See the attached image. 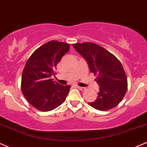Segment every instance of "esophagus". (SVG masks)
<instances>
[{"label":"esophagus","instance_id":"obj_1","mask_svg":"<svg viewBox=\"0 0 147 147\" xmlns=\"http://www.w3.org/2000/svg\"><path fill=\"white\" fill-rule=\"evenodd\" d=\"M77 88L78 89H80V90H81V91L86 90V88L85 87H80V86H77Z\"/></svg>","mask_w":147,"mask_h":147}]
</instances>
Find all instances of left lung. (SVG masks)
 I'll return each instance as SVG.
<instances>
[{
    "label": "left lung",
    "mask_w": 147,
    "mask_h": 147,
    "mask_svg": "<svg viewBox=\"0 0 147 147\" xmlns=\"http://www.w3.org/2000/svg\"><path fill=\"white\" fill-rule=\"evenodd\" d=\"M85 59L91 72L97 76L99 85L96 100L89 105L100 111H107L121 102L127 90V76L121 63L107 50L92 42L73 45Z\"/></svg>",
    "instance_id": "left-lung-1"
}]
</instances>
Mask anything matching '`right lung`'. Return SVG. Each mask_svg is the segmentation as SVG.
Wrapping results in <instances>:
<instances>
[{"instance_id": "1", "label": "right lung", "mask_w": 147, "mask_h": 147, "mask_svg": "<svg viewBox=\"0 0 147 147\" xmlns=\"http://www.w3.org/2000/svg\"><path fill=\"white\" fill-rule=\"evenodd\" d=\"M69 49L67 43L50 41L36 49L26 63L22 74V92L40 111H51L66 99L70 86L61 85L51 77L55 76L56 65Z\"/></svg>"}]
</instances>
